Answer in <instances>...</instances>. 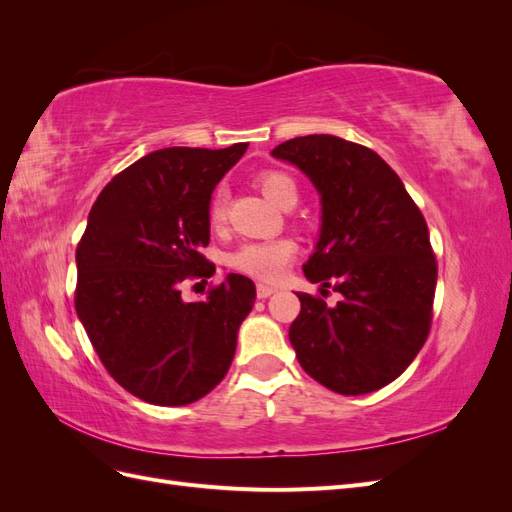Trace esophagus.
<instances>
[{
  "mask_svg": "<svg viewBox=\"0 0 512 512\" xmlns=\"http://www.w3.org/2000/svg\"><path fill=\"white\" fill-rule=\"evenodd\" d=\"M275 292H277V288H275V286H269V284H258V286H256L258 299H267V297H271V294H275Z\"/></svg>",
  "mask_w": 512,
  "mask_h": 512,
  "instance_id": "1",
  "label": "esophagus"
}]
</instances>
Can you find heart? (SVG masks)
<instances>
[{
	"instance_id": "1",
	"label": "heart",
	"mask_w": 512,
	"mask_h": 512,
	"mask_svg": "<svg viewBox=\"0 0 512 512\" xmlns=\"http://www.w3.org/2000/svg\"><path fill=\"white\" fill-rule=\"evenodd\" d=\"M256 185L265 192L275 205H294L297 200V183L282 170H262L256 175ZM228 215V198L224 190H218L207 209V220L211 228H220L226 222ZM299 245L292 237H271V239H256L241 243L235 252L230 254L228 262L232 269H237L245 275L256 277L262 282H277L288 269L292 258L297 256Z\"/></svg>"
}]
</instances>
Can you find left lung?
Returning <instances> with one entry per match:
<instances>
[{
    "instance_id": "8db88e82",
    "label": "left lung",
    "mask_w": 512,
    "mask_h": 512,
    "mask_svg": "<svg viewBox=\"0 0 512 512\" xmlns=\"http://www.w3.org/2000/svg\"><path fill=\"white\" fill-rule=\"evenodd\" d=\"M273 156L297 164L320 192L322 232L303 273L342 294L327 305L297 292L290 344L327 389L378 391L404 374L431 329L438 262L423 213L395 170L359 143L309 134Z\"/></svg>"
}]
</instances>
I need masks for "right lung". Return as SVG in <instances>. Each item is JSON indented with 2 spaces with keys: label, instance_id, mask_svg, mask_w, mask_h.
<instances>
[{
  "label": "right lung",
  "instance_id": "right-lung-1",
  "mask_svg": "<svg viewBox=\"0 0 512 512\" xmlns=\"http://www.w3.org/2000/svg\"><path fill=\"white\" fill-rule=\"evenodd\" d=\"M245 149L153 151L108 181L89 211L76 247V314L104 369L147 404L185 406L213 391L254 307V282L237 273L203 301L181 297L185 280L215 273L200 254L209 200Z\"/></svg>",
  "mask_w": 512,
  "mask_h": 512
}]
</instances>
